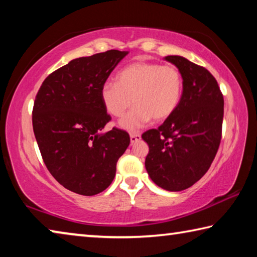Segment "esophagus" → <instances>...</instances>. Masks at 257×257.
Masks as SVG:
<instances>
[{"mask_svg":"<svg viewBox=\"0 0 257 257\" xmlns=\"http://www.w3.org/2000/svg\"><path fill=\"white\" fill-rule=\"evenodd\" d=\"M142 139V136L139 134H130V143L135 144V143L139 142Z\"/></svg>","mask_w":257,"mask_h":257,"instance_id":"1","label":"esophagus"}]
</instances>
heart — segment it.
Here are the masks:
<instances>
[{
	"instance_id": "heart-1",
	"label": "heart",
	"mask_w": 257,
	"mask_h": 257,
	"mask_svg": "<svg viewBox=\"0 0 257 257\" xmlns=\"http://www.w3.org/2000/svg\"><path fill=\"white\" fill-rule=\"evenodd\" d=\"M184 84L180 71L173 66L156 62L129 63L116 73V82L101 87V99L108 114L115 118L135 106L120 121V127L134 132L152 119L162 122L179 106Z\"/></svg>"
}]
</instances>
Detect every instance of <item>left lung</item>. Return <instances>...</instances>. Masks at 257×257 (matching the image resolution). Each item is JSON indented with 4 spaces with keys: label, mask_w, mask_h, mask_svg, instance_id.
<instances>
[{
    "label": "left lung",
    "mask_w": 257,
    "mask_h": 257,
    "mask_svg": "<svg viewBox=\"0 0 257 257\" xmlns=\"http://www.w3.org/2000/svg\"><path fill=\"white\" fill-rule=\"evenodd\" d=\"M164 60L180 71L184 90L170 118L142 135L150 147L145 168L155 185L180 191L201 179L215 158L224 101L215 78L205 68L180 55H168Z\"/></svg>",
    "instance_id": "1"
}]
</instances>
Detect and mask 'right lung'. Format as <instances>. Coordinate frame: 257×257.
Wrapping results in <instances>:
<instances>
[{"mask_svg": "<svg viewBox=\"0 0 257 257\" xmlns=\"http://www.w3.org/2000/svg\"><path fill=\"white\" fill-rule=\"evenodd\" d=\"M128 51L111 50L71 60L43 81L33 108V128L42 158L64 188L84 196L105 190L116 162L130 144L113 128L101 99L105 84Z\"/></svg>", "mask_w": 257, "mask_h": 257, "instance_id": "obj_1", "label": "right lung"}]
</instances>
